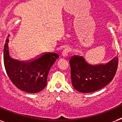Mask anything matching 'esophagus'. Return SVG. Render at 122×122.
Wrapping results in <instances>:
<instances>
[{
    "label": "esophagus",
    "instance_id": "obj_1",
    "mask_svg": "<svg viewBox=\"0 0 122 122\" xmlns=\"http://www.w3.org/2000/svg\"><path fill=\"white\" fill-rule=\"evenodd\" d=\"M69 52H70L69 49H68V48L65 49L63 51V52H62V56H63V57H66L67 56H68V55Z\"/></svg>",
    "mask_w": 122,
    "mask_h": 122
}]
</instances>
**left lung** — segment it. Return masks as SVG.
Returning a JSON list of instances; mask_svg holds the SVG:
<instances>
[{"instance_id":"8db88e82","label":"left lung","mask_w":122,"mask_h":122,"mask_svg":"<svg viewBox=\"0 0 122 122\" xmlns=\"http://www.w3.org/2000/svg\"><path fill=\"white\" fill-rule=\"evenodd\" d=\"M118 57L105 64L92 65L83 56H75L70 59L73 87L82 93L92 92L111 82L117 70Z\"/></svg>"}]
</instances>
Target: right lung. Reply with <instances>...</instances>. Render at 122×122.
<instances>
[{
	"label": "right lung",
	"instance_id": "1",
	"mask_svg": "<svg viewBox=\"0 0 122 122\" xmlns=\"http://www.w3.org/2000/svg\"><path fill=\"white\" fill-rule=\"evenodd\" d=\"M9 35L4 49V63L9 78L20 90L28 93H37L46 87L51 66L59 55L45 53L28 61H19L10 57L9 51Z\"/></svg>",
	"mask_w": 122,
	"mask_h": 122
}]
</instances>
